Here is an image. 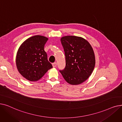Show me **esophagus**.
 <instances>
[{
	"label": "esophagus",
	"instance_id": "34e87169",
	"mask_svg": "<svg viewBox=\"0 0 122 122\" xmlns=\"http://www.w3.org/2000/svg\"><path fill=\"white\" fill-rule=\"evenodd\" d=\"M52 66H53V67H56V66H57V63L56 62H54V63H52Z\"/></svg>",
	"mask_w": 122,
	"mask_h": 122
}]
</instances>
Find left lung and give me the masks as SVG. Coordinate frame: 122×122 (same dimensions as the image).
Instances as JSON below:
<instances>
[{
  "label": "left lung",
  "mask_w": 122,
  "mask_h": 122,
  "mask_svg": "<svg viewBox=\"0 0 122 122\" xmlns=\"http://www.w3.org/2000/svg\"><path fill=\"white\" fill-rule=\"evenodd\" d=\"M61 42L65 52L66 66L59 71L69 84L79 85L88 78L94 68L92 48L84 38L79 36H63Z\"/></svg>",
  "instance_id": "left-lung-1"
}]
</instances>
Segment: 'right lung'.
Instances as JSON below:
<instances>
[{
  "mask_svg": "<svg viewBox=\"0 0 122 122\" xmlns=\"http://www.w3.org/2000/svg\"><path fill=\"white\" fill-rule=\"evenodd\" d=\"M47 40V37L41 36H31L25 40L18 49L16 59L17 69L29 81H38L52 68L44 50Z\"/></svg>",
  "mask_w": 122,
  "mask_h": 122,
  "instance_id": "1",
  "label": "right lung"
}]
</instances>
